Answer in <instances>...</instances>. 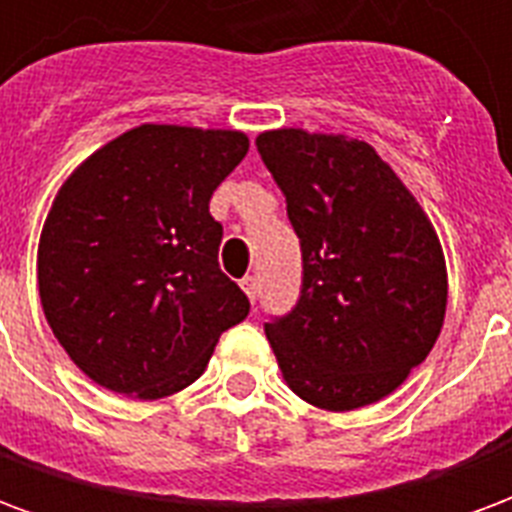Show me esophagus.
<instances>
[{
  "label": "esophagus",
  "instance_id": "obj_1",
  "mask_svg": "<svg viewBox=\"0 0 512 512\" xmlns=\"http://www.w3.org/2000/svg\"><path fill=\"white\" fill-rule=\"evenodd\" d=\"M241 288L249 296V301H257V279L255 277H244L241 279Z\"/></svg>",
  "mask_w": 512,
  "mask_h": 512
}]
</instances>
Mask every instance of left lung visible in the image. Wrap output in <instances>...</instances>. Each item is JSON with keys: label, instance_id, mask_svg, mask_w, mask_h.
Here are the masks:
<instances>
[{"label": "left lung", "instance_id": "obj_1", "mask_svg": "<svg viewBox=\"0 0 512 512\" xmlns=\"http://www.w3.org/2000/svg\"><path fill=\"white\" fill-rule=\"evenodd\" d=\"M255 145L301 244L299 299L263 323L282 376L318 408L376 403L425 362L441 332L439 238L367 142L282 128Z\"/></svg>", "mask_w": 512, "mask_h": 512}]
</instances>
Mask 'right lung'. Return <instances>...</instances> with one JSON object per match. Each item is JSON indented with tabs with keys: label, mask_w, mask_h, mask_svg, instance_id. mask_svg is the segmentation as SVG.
Masks as SVG:
<instances>
[{
	"label": "right lung",
	"mask_w": 512,
	"mask_h": 512,
	"mask_svg": "<svg viewBox=\"0 0 512 512\" xmlns=\"http://www.w3.org/2000/svg\"><path fill=\"white\" fill-rule=\"evenodd\" d=\"M238 131L139 126L84 161L38 249L51 332L84 376L142 400L197 381L249 299L219 268L216 186L244 161Z\"/></svg>",
	"instance_id": "1"
}]
</instances>
